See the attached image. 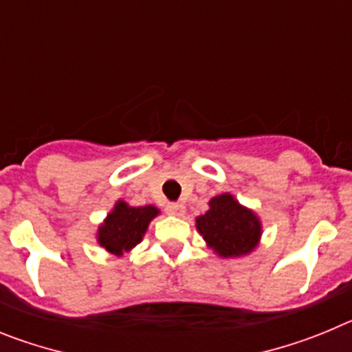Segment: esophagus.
Segmentation results:
<instances>
[{"label": "esophagus", "instance_id": "obj_1", "mask_svg": "<svg viewBox=\"0 0 352 352\" xmlns=\"http://www.w3.org/2000/svg\"><path fill=\"white\" fill-rule=\"evenodd\" d=\"M166 211L169 214H174V217H179V214H183V211H185V206H183L182 203H169L166 206Z\"/></svg>", "mask_w": 352, "mask_h": 352}]
</instances>
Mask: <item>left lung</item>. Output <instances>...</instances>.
Returning <instances> with one entry per match:
<instances>
[{"label": "left lung", "mask_w": 352, "mask_h": 352, "mask_svg": "<svg viewBox=\"0 0 352 352\" xmlns=\"http://www.w3.org/2000/svg\"><path fill=\"white\" fill-rule=\"evenodd\" d=\"M197 229L211 248L223 257L245 256L256 247L261 223L232 195L222 194L210 201V210L197 217Z\"/></svg>", "instance_id": "obj_1"}]
</instances>
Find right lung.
<instances>
[{"mask_svg":"<svg viewBox=\"0 0 352 352\" xmlns=\"http://www.w3.org/2000/svg\"><path fill=\"white\" fill-rule=\"evenodd\" d=\"M158 210L155 206L132 208L123 201L116 204L113 213L107 214L104 226L98 229V243L107 252L120 256L121 252L130 250L142 239Z\"/></svg>","mask_w":352,"mask_h":352,"instance_id":"add662e5","label":"right lung"}]
</instances>
